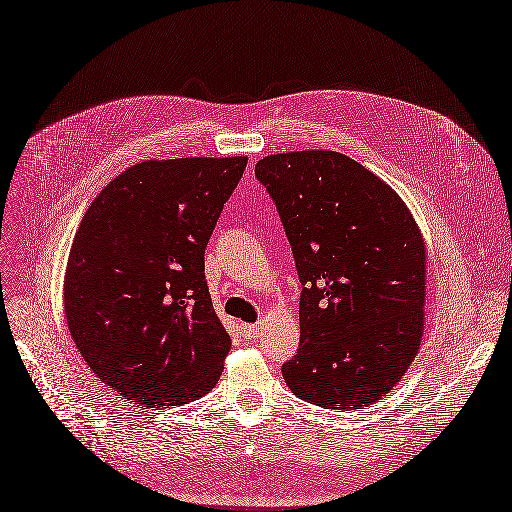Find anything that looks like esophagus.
<instances>
[{
    "label": "esophagus",
    "mask_w": 512,
    "mask_h": 512,
    "mask_svg": "<svg viewBox=\"0 0 512 512\" xmlns=\"http://www.w3.org/2000/svg\"><path fill=\"white\" fill-rule=\"evenodd\" d=\"M240 333L244 339H257L261 335V327L259 325H240Z\"/></svg>",
    "instance_id": "1"
}]
</instances>
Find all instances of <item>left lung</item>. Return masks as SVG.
Wrapping results in <instances>:
<instances>
[{"instance_id":"left-lung-1","label":"left lung","mask_w":512,"mask_h":512,"mask_svg":"<svg viewBox=\"0 0 512 512\" xmlns=\"http://www.w3.org/2000/svg\"><path fill=\"white\" fill-rule=\"evenodd\" d=\"M255 177L301 282L299 348L282 377L312 405L363 409L401 380L422 342L418 225L390 185L337 151L268 156Z\"/></svg>"}]
</instances>
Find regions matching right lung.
I'll return each instance as SVG.
<instances>
[{
  "instance_id": "obj_1",
  "label": "right lung",
  "mask_w": 512,
  "mask_h": 512,
  "mask_svg": "<svg viewBox=\"0 0 512 512\" xmlns=\"http://www.w3.org/2000/svg\"><path fill=\"white\" fill-rule=\"evenodd\" d=\"M246 158L149 160L94 198L65 272V316L86 365L130 403L211 390L232 339L213 310L204 249Z\"/></svg>"
}]
</instances>
